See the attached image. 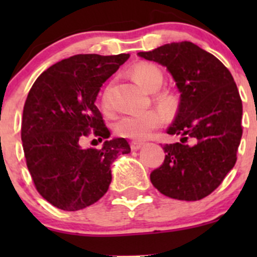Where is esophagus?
I'll list each match as a JSON object with an SVG mask.
<instances>
[{"label": "esophagus", "mask_w": 257, "mask_h": 257, "mask_svg": "<svg viewBox=\"0 0 257 257\" xmlns=\"http://www.w3.org/2000/svg\"><path fill=\"white\" fill-rule=\"evenodd\" d=\"M143 145H144L143 142L133 141V142H132V143H131V148H132V149H133V150H138V149H141V148L143 147Z\"/></svg>", "instance_id": "1"}]
</instances>
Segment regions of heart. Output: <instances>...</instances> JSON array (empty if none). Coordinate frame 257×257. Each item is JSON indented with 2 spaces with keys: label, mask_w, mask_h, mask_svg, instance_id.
Returning a JSON list of instances; mask_svg holds the SVG:
<instances>
[{
  "label": "heart",
  "mask_w": 257,
  "mask_h": 257,
  "mask_svg": "<svg viewBox=\"0 0 257 257\" xmlns=\"http://www.w3.org/2000/svg\"><path fill=\"white\" fill-rule=\"evenodd\" d=\"M132 76L134 80L144 89L155 92L163 83V74L158 67L148 63H139L132 69ZM110 87L107 84L100 94V105L103 110H110ZM159 102L164 107H169V102L165 97H160ZM164 121V114L158 109H149L142 113L123 115L114 124V132L123 138L142 141L150 136L154 129L159 128Z\"/></svg>",
  "instance_id": "b5f03b06"
}]
</instances>
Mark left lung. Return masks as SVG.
<instances>
[{
	"label": "left lung",
	"instance_id": "left-lung-1",
	"mask_svg": "<svg viewBox=\"0 0 257 257\" xmlns=\"http://www.w3.org/2000/svg\"><path fill=\"white\" fill-rule=\"evenodd\" d=\"M167 67L179 92L178 114L164 144V163L150 181L165 196L195 201L210 195L236 163L242 136V102L229 69L209 52L184 41L139 52Z\"/></svg>",
	"mask_w": 257,
	"mask_h": 257
}]
</instances>
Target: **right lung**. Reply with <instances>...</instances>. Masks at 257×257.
<instances>
[{"label":"right lung","mask_w":257,"mask_h":257,"mask_svg":"<svg viewBox=\"0 0 257 257\" xmlns=\"http://www.w3.org/2000/svg\"><path fill=\"white\" fill-rule=\"evenodd\" d=\"M128 58L76 54L46 69L28 92L21 126L26 164L38 193L56 208L76 211L97 203L112 181V163L131 153L124 138L105 141L100 149L82 148L90 134L109 138L94 102Z\"/></svg>","instance_id":"1"}]
</instances>
